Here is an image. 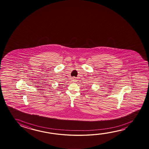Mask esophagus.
I'll use <instances>...</instances> for the list:
<instances>
[{
	"instance_id": "1",
	"label": "esophagus",
	"mask_w": 149,
	"mask_h": 149,
	"mask_svg": "<svg viewBox=\"0 0 149 149\" xmlns=\"http://www.w3.org/2000/svg\"><path fill=\"white\" fill-rule=\"evenodd\" d=\"M73 81L74 82H76L77 81V79H76V78L75 77H73Z\"/></svg>"
}]
</instances>
